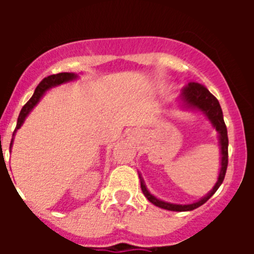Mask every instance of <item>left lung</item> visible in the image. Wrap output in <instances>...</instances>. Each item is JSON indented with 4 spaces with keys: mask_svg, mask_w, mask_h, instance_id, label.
I'll use <instances>...</instances> for the list:
<instances>
[{
    "mask_svg": "<svg viewBox=\"0 0 254 254\" xmlns=\"http://www.w3.org/2000/svg\"><path fill=\"white\" fill-rule=\"evenodd\" d=\"M178 107H181L182 109H186V111L201 112V113L210 121L212 127H214L217 131V133H219L220 155H221V163L220 164H221V168H220L219 177H217V182L215 183L214 188H212L205 197H202V198L196 201V202L187 203V205H178V203L165 202L163 199L158 198V197H155L154 194L150 193V190H147L146 185H145V182H143L140 173H138V177H140L142 193L145 194V197L149 199L152 205L169 211H192L194 210V208L199 207L201 205H203V203L216 192L217 188L221 186L224 178H225L226 168H228V131H226V126L225 122H224L223 117V111H221V107H220L219 104V100H217L216 98L203 86V85L198 84V82H190L187 86L182 89L181 99H179Z\"/></svg>",
    "mask_w": 254,
    "mask_h": 254,
    "instance_id": "1",
    "label": "left lung"
}]
</instances>
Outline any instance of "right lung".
Wrapping results in <instances>:
<instances>
[{
  "label": "right lung",
  "mask_w": 254,
  "mask_h": 254,
  "mask_svg": "<svg viewBox=\"0 0 254 254\" xmlns=\"http://www.w3.org/2000/svg\"><path fill=\"white\" fill-rule=\"evenodd\" d=\"M75 78H77V75H76V73L61 72V73H57V75L48 76V77L43 78V80L40 81V84L37 86V89H35L33 96H31L30 99H29V102L26 103L24 107H22L21 112H20L19 118H17L16 128H15V131H13V133H12V140H11V143H10V150H11V147H12L13 137H15V133H16V131L20 128V127H21L26 117L29 116V113H30L31 111H33V108H34L35 105L39 103V100L43 98L44 94H46L49 89H52V87H56V86H58V85L66 84V82L72 81V80H75Z\"/></svg>",
  "instance_id": "add662e5"
}]
</instances>
